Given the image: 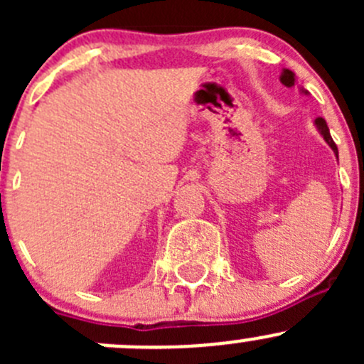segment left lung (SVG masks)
Returning a JSON list of instances; mask_svg holds the SVG:
<instances>
[{
  "instance_id": "left-lung-1",
  "label": "left lung",
  "mask_w": 364,
  "mask_h": 364,
  "mask_svg": "<svg viewBox=\"0 0 364 364\" xmlns=\"http://www.w3.org/2000/svg\"><path fill=\"white\" fill-rule=\"evenodd\" d=\"M280 80H282V84H285V86H287V87L294 86V82H296L294 73H292L291 70H284V73H282ZM315 124H317V128H318V132H321V135H322V137H324V141L328 142L329 146H331L333 151L336 153V159H338V148H336L335 141H333V139H331V134H329V128H328V123H326V119H322V117H317V119H315Z\"/></svg>"
}]
</instances>
